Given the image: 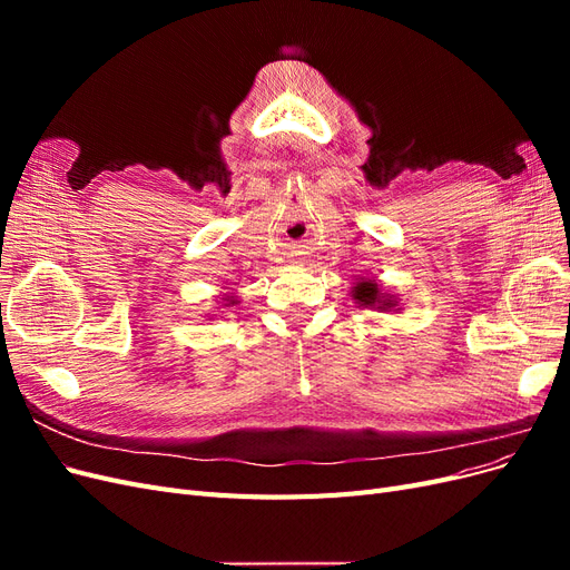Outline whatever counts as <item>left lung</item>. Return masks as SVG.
I'll list each match as a JSON object with an SVG mask.
<instances>
[{"label": "left lung", "instance_id": "1", "mask_svg": "<svg viewBox=\"0 0 570 570\" xmlns=\"http://www.w3.org/2000/svg\"><path fill=\"white\" fill-rule=\"evenodd\" d=\"M354 299H358L361 304H375L381 302V297H377V285L375 283H358L354 287Z\"/></svg>", "mask_w": 570, "mask_h": 570}]
</instances>
